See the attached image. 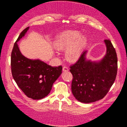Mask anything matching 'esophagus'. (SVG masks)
Returning a JSON list of instances; mask_svg holds the SVG:
<instances>
[{
  "instance_id": "obj_1",
  "label": "esophagus",
  "mask_w": 127,
  "mask_h": 127,
  "mask_svg": "<svg viewBox=\"0 0 127 127\" xmlns=\"http://www.w3.org/2000/svg\"><path fill=\"white\" fill-rule=\"evenodd\" d=\"M63 71L64 72H67L69 71V69L68 68V67L66 66H64L63 68Z\"/></svg>"
}]
</instances>
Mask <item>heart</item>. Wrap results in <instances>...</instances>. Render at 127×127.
<instances>
[{"mask_svg": "<svg viewBox=\"0 0 127 127\" xmlns=\"http://www.w3.org/2000/svg\"><path fill=\"white\" fill-rule=\"evenodd\" d=\"M87 43V37L80 32L67 31L57 36L53 46L57 50H66L65 57L70 62H76L79 58Z\"/></svg>", "mask_w": 127, "mask_h": 127, "instance_id": "1", "label": "heart"}]
</instances>
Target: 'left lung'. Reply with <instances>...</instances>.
I'll return each mask as SVG.
<instances>
[{
	"label": "left lung",
	"instance_id": "left-lung-1",
	"mask_svg": "<svg viewBox=\"0 0 127 127\" xmlns=\"http://www.w3.org/2000/svg\"><path fill=\"white\" fill-rule=\"evenodd\" d=\"M106 55L100 61L87 60V51L82 53L76 63L70 66L73 76L71 91L78 101L90 103L102 99L108 93L116 79L117 57L109 39L105 40Z\"/></svg>",
	"mask_w": 127,
	"mask_h": 127
}]
</instances>
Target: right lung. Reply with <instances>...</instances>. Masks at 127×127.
I'll return each instance as SVG.
<instances>
[{"instance_id":"add662e5","label":"right lung","mask_w":127,"mask_h":127,"mask_svg":"<svg viewBox=\"0 0 127 127\" xmlns=\"http://www.w3.org/2000/svg\"><path fill=\"white\" fill-rule=\"evenodd\" d=\"M29 27L21 32L15 42L11 56V66L13 79L29 98L41 99L50 93L53 83L62 74V66L52 67L40 59L24 56L17 42L25 35Z\"/></svg>"}]
</instances>
